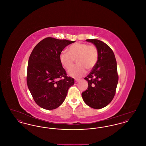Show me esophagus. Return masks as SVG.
I'll use <instances>...</instances> for the list:
<instances>
[{
	"instance_id": "1",
	"label": "esophagus",
	"mask_w": 146,
	"mask_h": 146,
	"mask_svg": "<svg viewBox=\"0 0 146 146\" xmlns=\"http://www.w3.org/2000/svg\"><path fill=\"white\" fill-rule=\"evenodd\" d=\"M79 79H76V80H75V83H76L79 82Z\"/></svg>"
}]
</instances>
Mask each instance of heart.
<instances>
[{
  "label": "heart",
  "instance_id": "obj_1",
  "mask_svg": "<svg viewBox=\"0 0 146 146\" xmlns=\"http://www.w3.org/2000/svg\"><path fill=\"white\" fill-rule=\"evenodd\" d=\"M68 52L63 51L60 55V60L63 66L67 70L73 65L75 60L77 64L68 71L69 76L78 78L85 73L86 69L92 70L97 63L98 52L94 45L76 42L68 49Z\"/></svg>",
  "mask_w": 146,
  "mask_h": 146
}]
</instances>
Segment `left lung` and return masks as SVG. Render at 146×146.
I'll use <instances>...</instances> for the list:
<instances>
[{
  "instance_id": "obj_1",
  "label": "left lung",
  "mask_w": 146,
  "mask_h": 146,
  "mask_svg": "<svg viewBox=\"0 0 146 146\" xmlns=\"http://www.w3.org/2000/svg\"><path fill=\"white\" fill-rule=\"evenodd\" d=\"M97 48L98 58L90 73L84 79L88 88L82 92L84 102L94 109H101L109 104L115 94L118 83L117 61L111 48L97 39H87Z\"/></svg>"
}]
</instances>
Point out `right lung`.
Masks as SVG:
<instances>
[{
	"instance_id": "obj_1",
	"label": "right lung",
	"mask_w": 146,
	"mask_h": 146,
	"mask_svg": "<svg viewBox=\"0 0 146 146\" xmlns=\"http://www.w3.org/2000/svg\"><path fill=\"white\" fill-rule=\"evenodd\" d=\"M75 41L48 37L39 42L31 52L27 67V83L35 103L52 110L62 104L74 79L67 76L60 55Z\"/></svg>"
}]
</instances>
